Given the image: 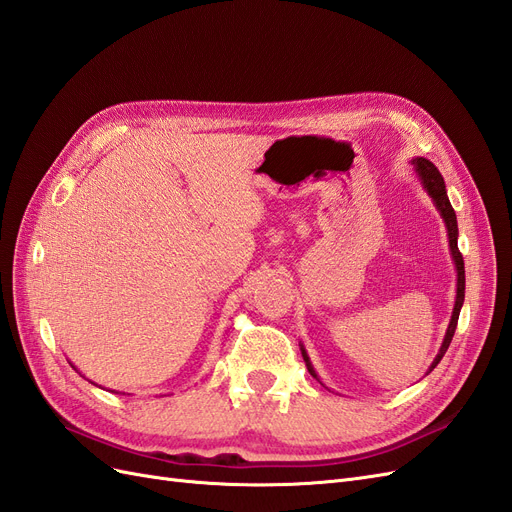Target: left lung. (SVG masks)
<instances>
[{
	"mask_svg": "<svg viewBox=\"0 0 512 512\" xmlns=\"http://www.w3.org/2000/svg\"><path fill=\"white\" fill-rule=\"evenodd\" d=\"M412 166H414V173L416 177L421 179L423 183V190L429 194L431 203L436 205L438 213L442 215L444 220V226H446V237H448V250H451V258H453V265H455V273H457V294H455V307H453V314H451V322H448L446 327V333H444V339H442V346L436 354V359L431 361L427 374H431L433 367H436L442 356L446 354L448 346H451V339L455 335V329H457V320H459V312H461V305H463V297H466V269H463V258H461V252L457 247V239H459V228H457V215L451 207V200H448V194H446V185H444V177L440 175V170L433 166L427 158H412L410 160ZM301 346V354H303V361L307 365V371L312 374L316 380H320L318 371L314 369L312 361H309V354L305 350V346L299 342ZM425 374V376H427ZM322 382V380H320Z\"/></svg>",
	"mask_w": 512,
	"mask_h": 512,
	"instance_id": "left-lung-1",
	"label": "left lung"
}]
</instances>
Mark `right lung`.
Wrapping results in <instances>:
<instances>
[{
  "label": "right lung",
  "instance_id": "1",
  "mask_svg": "<svg viewBox=\"0 0 512 512\" xmlns=\"http://www.w3.org/2000/svg\"><path fill=\"white\" fill-rule=\"evenodd\" d=\"M72 367H74V365H72ZM74 369H76V367H74ZM76 371H79V369H76ZM79 374H81V371H79ZM91 384H94V382H91Z\"/></svg>",
  "mask_w": 512,
  "mask_h": 512
}]
</instances>
